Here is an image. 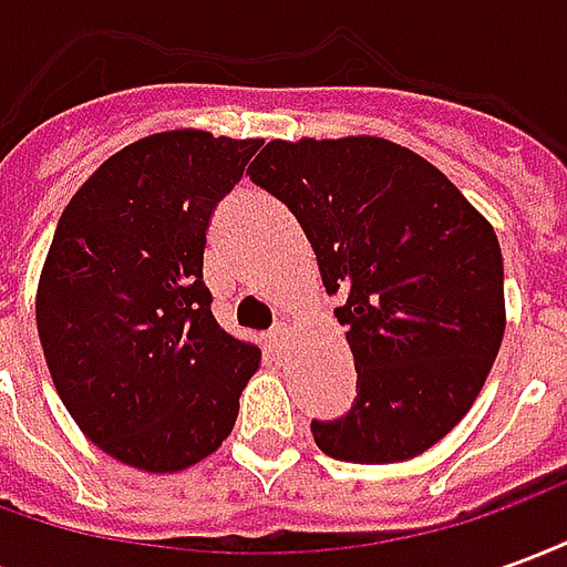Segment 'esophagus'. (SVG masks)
Here are the masks:
<instances>
[{
	"label": "esophagus",
	"mask_w": 567,
	"mask_h": 567,
	"mask_svg": "<svg viewBox=\"0 0 567 567\" xmlns=\"http://www.w3.org/2000/svg\"><path fill=\"white\" fill-rule=\"evenodd\" d=\"M267 337H270L272 349H282L285 340H288V324H282V321H279V324H272Z\"/></svg>",
	"instance_id": "1"
}]
</instances>
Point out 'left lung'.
<instances>
[{
    "label": "left lung",
    "instance_id": "1",
    "mask_svg": "<svg viewBox=\"0 0 567 567\" xmlns=\"http://www.w3.org/2000/svg\"><path fill=\"white\" fill-rule=\"evenodd\" d=\"M303 227L346 324L358 398L312 422L331 458H416L458 425L504 340V264L492 224L437 166L377 136L272 140L248 166Z\"/></svg>",
    "mask_w": 567,
    "mask_h": 567
}]
</instances>
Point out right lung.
I'll list each match as a JSON object with an SVG mask.
<instances>
[{"label":"right lung","mask_w":567,"mask_h":567,"mask_svg":"<svg viewBox=\"0 0 567 567\" xmlns=\"http://www.w3.org/2000/svg\"><path fill=\"white\" fill-rule=\"evenodd\" d=\"M260 140L169 130L112 154L75 190L48 248L35 324L60 401L117 462L175 474L221 446L258 346L212 316V209Z\"/></svg>","instance_id":"obj_1"}]
</instances>
